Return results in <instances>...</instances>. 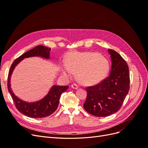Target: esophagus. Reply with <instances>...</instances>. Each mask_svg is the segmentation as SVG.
I'll list each match as a JSON object with an SVG mask.
<instances>
[{"mask_svg":"<svg viewBox=\"0 0 148 148\" xmlns=\"http://www.w3.org/2000/svg\"><path fill=\"white\" fill-rule=\"evenodd\" d=\"M71 88H73V89H78V85L77 84H76V83H73V84H71Z\"/></svg>","mask_w":148,"mask_h":148,"instance_id":"obj_1","label":"esophagus"}]
</instances>
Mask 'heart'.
Instances as JSON below:
<instances>
[{"instance_id": "b5f03b06", "label": "heart", "mask_w": 148, "mask_h": 148, "mask_svg": "<svg viewBox=\"0 0 148 148\" xmlns=\"http://www.w3.org/2000/svg\"><path fill=\"white\" fill-rule=\"evenodd\" d=\"M109 65L104 57L95 52H73L66 57L60 66V72L70 78L77 72L79 81L85 84H95L104 78L109 71Z\"/></svg>"}]
</instances>
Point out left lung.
<instances>
[{"label":"left lung","instance_id":"obj_1","mask_svg":"<svg viewBox=\"0 0 148 148\" xmlns=\"http://www.w3.org/2000/svg\"><path fill=\"white\" fill-rule=\"evenodd\" d=\"M112 66L108 77L86 88L83 104L88 113L96 117H107L120 110L130 89L128 66L119 53L108 49Z\"/></svg>","mask_w":148,"mask_h":148}]
</instances>
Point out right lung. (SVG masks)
Returning <instances> with one entry per match:
<instances>
[{"label": "right lung", "instance_id": "right-lung-1", "mask_svg": "<svg viewBox=\"0 0 148 148\" xmlns=\"http://www.w3.org/2000/svg\"><path fill=\"white\" fill-rule=\"evenodd\" d=\"M50 51L51 48L41 45L35 47L15 59L12 64L8 73L7 88L15 103L16 108L20 112L31 118L46 117L52 114L59 106L61 95L67 90L69 86H63L53 85L47 95L43 99L34 102H28L21 100L13 92L10 88L11 75L16 65L25 58L39 56L48 59L50 58Z\"/></svg>", "mask_w": 148, "mask_h": 148}]
</instances>
